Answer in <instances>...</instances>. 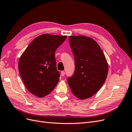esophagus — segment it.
<instances>
[{
  "instance_id": "esophagus-1",
  "label": "esophagus",
  "mask_w": 132,
  "mask_h": 132,
  "mask_svg": "<svg viewBox=\"0 0 132 132\" xmlns=\"http://www.w3.org/2000/svg\"><path fill=\"white\" fill-rule=\"evenodd\" d=\"M65 73L64 71H61V75L62 76H65Z\"/></svg>"
}]
</instances>
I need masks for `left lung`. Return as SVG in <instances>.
<instances>
[{"mask_svg":"<svg viewBox=\"0 0 132 132\" xmlns=\"http://www.w3.org/2000/svg\"><path fill=\"white\" fill-rule=\"evenodd\" d=\"M70 46L75 60V71L67 78L73 94L80 99L90 98L105 82L108 64L99 45L91 38L70 36Z\"/></svg>","mask_w":132,"mask_h":132,"instance_id":"obj_1","label":"left lung"}]
</instances>
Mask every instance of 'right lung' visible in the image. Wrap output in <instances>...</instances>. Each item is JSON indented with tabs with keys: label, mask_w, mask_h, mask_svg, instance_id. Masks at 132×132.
Instances as JSON below:
<instances>
[{
	"label": "right lung",
	"mask_w": 132,
	"mask_h": 132,
	"mask_svg": "<svg viewBox=\"0 0 132 132\" xmlns=\"http://www.w3.org/2000/svg\"><path fill=\"white\" fill-rule=\"evenodd\" d=\"M67 36L44 34L34 39L21 55L18 70L27 90L37 96L49 94L58 84L55 51Z\"/></svg>",
	"instance_id": "1"
}]
</instances>
